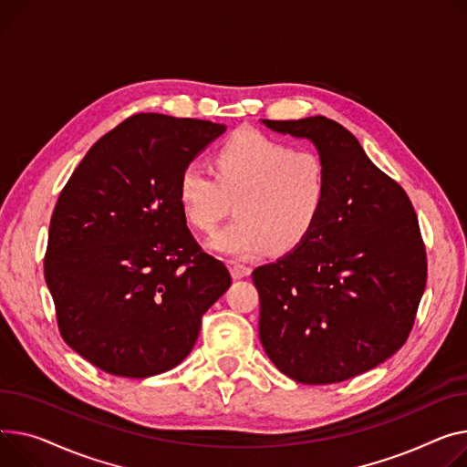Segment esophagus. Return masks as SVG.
<instances>
[{
  "label": "esophagus",
  "mask_w": 467,
  "mask_h": 467,
  "mask_svg": "<svg viewBox=\"0 0 467 467\" xmlns=\"http://www.w3.org/2000/svg\"><path fill=\"white\" fill-rule=\"evenodd\" d=\"M229 268H231V274H233L234 279L250 275V272H252L250 266H245V265L240 263V261H229Z\"/></svg>",
  "instance_id": "obj_1"
}]
</instances>
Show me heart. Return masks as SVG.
<instances>
[{
  "mask_svg": "<svg viewBox=\"0 0 467 467\" xmlns=\"http://www.w3.org/2000/svg\"><path fill=\"white\" fill-rule=\"evenodd\" d=\"M215 178L190 163L178 178V204L201 233H212L234 199L233 223L210 240L213 252L247 259L289 252L319 222L328 199V169L309 150H293L254 130L234 133L213 153Z\"/></svg>",
  "mask_w": 467,
  "mask_h": 467,
  "instance_id": "heart-1",
  "label": "heart"
}]
</instances>
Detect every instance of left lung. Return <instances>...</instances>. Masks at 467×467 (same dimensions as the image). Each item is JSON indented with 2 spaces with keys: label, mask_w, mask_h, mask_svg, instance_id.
<instances>
[{
  "label": "left lung",
  "mask_w": 467,
  "mask_h": 467,
  "mask_svg": "<svg viewBox=\"0 0 467 467\" xmlns=\"http://www.w3.org/2000/svg\"><path fill=\"white\" fill-rule=\"evenodd\" d=\"M263 123L316 144L328 169V199L300 245L252 274L261 344L298 383L346 381L392 357L413 328L428 274L417 213L337 121Z\"/></svg>",
  "instance_id": "obj_1"
}]
</instances>
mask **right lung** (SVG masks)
Segmentation results:
<instances>
[{
  "instance_id": "1",
  "label": "right lung",
  "mask_w": 467,
  "mask_h": 467,
  "mask_svg": "<svg viewBox=\"0 0 467 467\" xmlns=\"http://www.w3.org/2000/svg\"><path fill=\"white\" fill-rule=\"evenodd\" d=\"M225 133L206 119L135 114L84 155L52 212L45 255L61 337L118 378L178 366L231 285L185 225L178 178Z\"/></svg>"
}]
</instances>
